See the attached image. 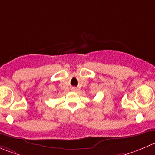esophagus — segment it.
<instances>
[{"label": "esophagus", "mask_w": 155, "mask_h": 155, "mask_svg": "<svg viewBox=\"0 0 155 155\" xmlns=\"http://www.w3.org/2000/svg\"><path fill=\"white\" fill-rule=\"evenodd\" d=\"M76 90V88H75V87H73V88H72V91H75Z\"/></svg>", "instance_id": "obj_1"}]
</instances>
